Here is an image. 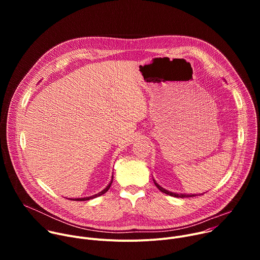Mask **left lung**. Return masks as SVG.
Wrapping results in <instances>:
<instances>
[{"mask_svg": "<svg viewBox=\"0 0 260 260\" xmlns=\"http://www.w3.org/2000/svg\"><path fill=\"white\" fill-rule=\"evenodd\" d=\"M153 181H154V184H155V186L161 191V192H164V193H166V194H168V196H171V197H174V198H181V199H183V198H192V197H196L197 194H186V193H176V192H172V191H169V190H167V189H165V188H162L160 185L158 184V183H156V181L153 179Z\"/></svg>", "mask_w": 260, "mask_h": 260, "instance_id": "1", "label": "left lung"}]
</instances>
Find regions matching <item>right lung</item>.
Wrapping results in <instances>:
<instances>
[{"instance_id":"right-lung-1","label":"right lung","mask_w":260,"mask_h":260,"mask_svg":"<svg viewBox=\"0 0 260 260\" xmlns=\"http://www.w3.org/2000/svg\"><path fill=\"white\" fill-rule=\"evenodd\" d=\"M112 182H113V176H112V178H111V181H110V183L107 185L106 186V188H104L102 191H100L99 193H96V194H93V196H91V197H86V198H79V199H69V200H73V201H78V202H82V201H89V200H92V199H94V198H98V197H100V196H102V194H104V193H106L107 191H108V189L110 188V186H111V184H112Z\"/></svg>"}]
</instances>
